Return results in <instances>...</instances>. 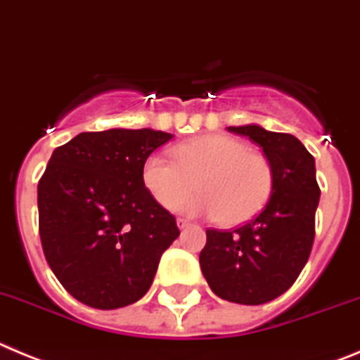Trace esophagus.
<instances>
[{
    "label": "esophagus",
    "instance_id": "1",
    "mask_svg": "<svg viewBox=\"0 0 360 360\" xmlns=\"http://www.w3.org/2000/svg\"><path fill=\"white\" fill-rule=\"evenodd\" d=\"M177 226H179V229L188 228V226H190V220H186V219H177Z\"/></svg>",
    "mask_w": 360,
    "mask_h": 360
}]
</instances>
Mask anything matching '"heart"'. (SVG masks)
Segmentation results:
<instances>
[{"label": "heart", "instance_id": "obj_1", "mask_svg": "<svg viewBox=\"0 0 360 360\" xmlns=\"http://www.w3.org/2000/svg\"><path fill=\"white\" fill-rule=\"evenodd\" d=\"M170 160L152 154L143 163V183L167 210H176L191 195L195 181L203 192L179 210L219 217L236 226L260 213L274 188L273 165L264 154L249 150L244 141L224 134H206L174 147Z\"/></svg>", "mask_w": 360, "mask_h": 360}]
</instances>
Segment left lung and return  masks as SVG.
<instances>
[{
  "label": "left lung",
  "instance_id": "8db88e82",
  "mask_svg": "<svg viewBox=\"0 0 360 360\" xmlns=\"http://www.w3.org/2000/svg\"><path fill=\"white\" fill-rule=\"evenodd\" d=\"M260 145L274 170L265 208L248 224L206 229L199 264L210 289L222 300L262 305L292 287L305 267L316 236L319 184L314 156L296 136L260 125L228 127Z\"/></svg>",
  "mask_w": 360,
  "mask_h": 360
}]
</instances>
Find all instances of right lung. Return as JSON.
Listing matches in <instances>:
<instances>
[{
	"label": "right lung",
	"mask_w": 360,
	"mask_h": 360,
	"mask_svg": "<svg viewBox=\"0 0 360 360\" xmlns=\"http://www.w3.org/2000/svg\"><path fill=\"white\" fill-rule=\"evenodd\" d=\"M168 140L152 129H109L80 132L51 154L37 184L39 235L57 280L84 305L112 310L143 297L179 236L141 176Z\"/></svg>",
	"instance_id": "obj_1"
}]
</instances>
